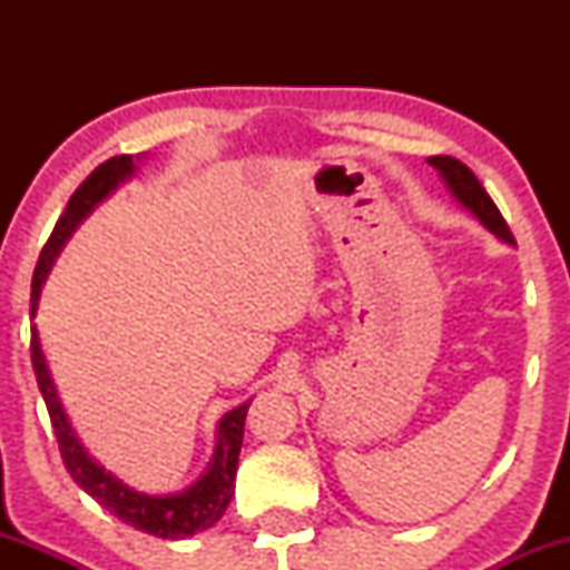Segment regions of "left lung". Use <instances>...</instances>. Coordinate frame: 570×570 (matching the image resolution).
I'll return each instance as SVG.
<instances>
[{
	"label": "left lung",
	"instance_id": "obj_1",
	"mask_svg": "<svg viewBox=\"0 0 570 570\" xmlns=\"http://www.w3.org/2000/svg\"><path fill=\"white\" fill-rule=\"evenodd\" d=\"M429 166H434L436 171H440L444 185H448L450 193L455 195V200L461 203L463 208H469L490 233L499 235L503 244H514V235L509 230L507 219L501 217L499 206L490 200V195L485 193V187L480 185V179L472 174V168H466L461 160L450 158V155L429 158Z\"/></svg>",
	"mask_w": 570,
	"mask_h": 570
}]
</instances>
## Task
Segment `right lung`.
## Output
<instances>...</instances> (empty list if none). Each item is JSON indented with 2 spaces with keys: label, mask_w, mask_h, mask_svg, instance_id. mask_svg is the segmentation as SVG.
I'll use <instances>...</instances> for the list:
<instances>
[{
  "label": "right lung",
  "mask_w": 570,
  "mask_h": 570,
  "mask_svg": "<svg viewBox=\"0 0 570 570\" xmlns=\"http://www.w3.org/2000/svg\"><path fill=\"white\" fill-rule=\"evenodd\" d=\"M139 160V155H136ZM134 155H117V158L104 160L80 187L75 189L63 214L58 217L53 233H50L48 244L42 246L39 254L35 278H31V316L37 313L39 292H42L45 278H48L53 259L58 257L63 244L75 227L94 212L96 203H101L109 193H115L117 185L134 176ZM31 364H35L37 385L42 391L45 404H48L50 423H53L58 450H61L63 466L71 474V480L80 485L85 493L94 495V499L107 509L109 514H115L117 520H122L126 525H134L136 531L158 535V539H187V535L206 531L214 522L225 514L227 503L233 499L235 490V469H238V453L240 442H244V421L248 404H240L227 412L217 426V450H214L212 463H208V472L195 482L193 488L181 490L174 495H147L136 493L128 485H122L117 476L104 472V466L85 453V448L77 440V434L71 431V423L63 412L61 399L50 377L48 362H45L42 345H39L37 326H31Z\"/></svg>",
  "instance_id": "add662e5"
}]
</instances>
